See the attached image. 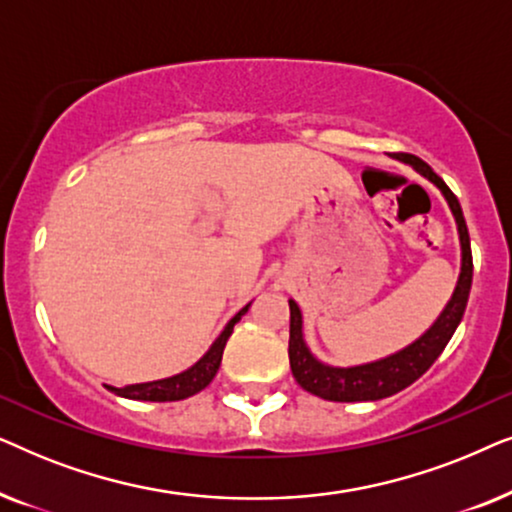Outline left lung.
Instances as JSON below:
<instances>
[{"label": "left lung", "instance_id": "left-lung-1", "mask_svg": "<svg viewBox=\"0 0 512 512\" xmlns=\"http://www.w3.org/2000/svg\"><path fill=\"white\" fill-rule=\"evenodd\" d=\"M398 160L410 165L412 170L429 179L433 186L443 193L447 200V207L454 216L461 244V270L457 286H454L452 298L447 300L443 312L438 319L419 335L415 342L408 347L398 349V352L384 356V359L361 363V366H328V363L319 361L317 356L307 347L303 335V312L296 300H289L291 310V328H289V361L291 373L296 382L310 394L324 398V401H338V403H356V401H380V398L394 396L398 391L410 387L412 382L419 380L426 370L433 366L447 342L457 331L461 317H464L468 293H471L473 282V256H471V237H468V228L464 221V212L461 205L443 179L424 163L422 158L410 156V153H401Z\"/></svg>", "mask_w": 512, "mask_h": 512}]
</instances>
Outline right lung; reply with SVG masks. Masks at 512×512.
I'll list each match as a JSON object with an SVG mask.
<instances>
[{
    "label": "right lung",
    "instance_id": "right-lung-1",
    "mask_svg": "<svg viewBox=\"0 0 512 512\" xmlns=\"http://www.w3.org/2000/svg\"><path fill=\"white\" fill-rule=\"evenodd\" d=\"M249 305H244L242 310L228 321L219 338L212 342V347H209L207 352L202 354L191 368L181 370V373L172 375V377H163V380L125 384V387H121V389H116V387H111V389H114L116 394L123 396V398H132V401H151V403L181 401V398L198 394V391L205 389L207 384L214 380L216 370H219V366H221L223 347H226V342L230 338V333H233L237 321H240L244 314H247Z\"/></svg>",
    "mask_w": 512,
    "mask_h": 512
}]
</instances>
